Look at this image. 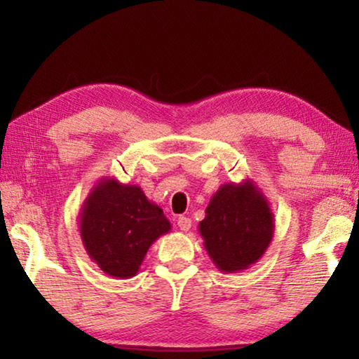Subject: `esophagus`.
Here are the masks:
<instances>
[{
	"label": "esophagus",
	"mask_w": 359,
	"mask_h": 359,
	"mask_svg": "<svg viewBox=\"0 0 359 359\" xmlns=\"http://www.w3.org/2000/svg\"><path fill=\"white\" fill-rule=\"evenodd\" d=\"M177 226L184 231V233H187V231H190V228H191V220L188 217H184V215H180L179 218H177Z\"/></svg>",
	"instance_id": "1"
}]
</instances>
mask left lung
<instances>
[{
    "label": "left lung",
    "instance_id": "8db88e82",
    "mask_svg": "<svg viewBox=\"0 0 359 359\" xmlns=\"http://www.w3.org/2000/svg\"><path fill=\"white\" fill-rule=\"evenodd\" d=\"M274 228L271 205L252 179L223 184L198 224L205 252L226 274L257 263L269 247Z\"/></svg>",
    "mask_w": 359,
    "mask_h": 359
}]
</instances>
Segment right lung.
Instances as JSON below:
<instances>
[{"label": "right lung", "mask_w": 359, "mask_h": 359, "mask_svg": "<svg viewBox=\"0 0 359 359\" xmlns=\"http://www.w3.org/2000/svg\"><path fill=\"white\" fill-rule=\"evenodd\" d=\"M79 229L90 259L104 274L131 278L150 245L171 231V223L141 187L104 177L85 198Z\"/></svg>", "instance_id": "obj_1"}]
</instances>
